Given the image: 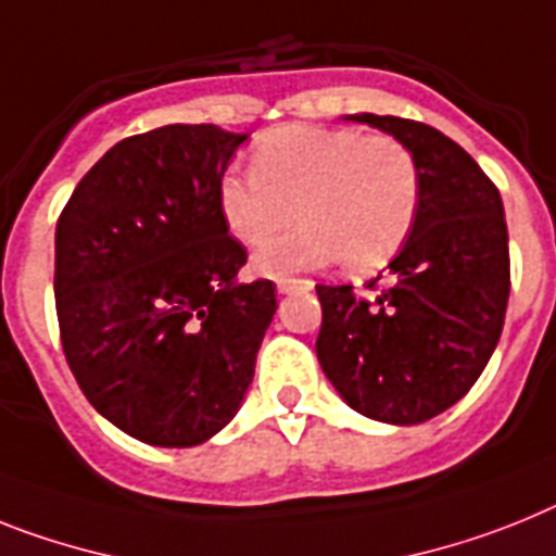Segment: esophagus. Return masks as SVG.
Here are the masks:
<instances>
[{
	"label": "esophagus",
	"mask_w": 556,
	"mask_h": 556,
	"mask_svg": "<svg viewBox=\"0 0 556 556\" xmlns=\"http://www.w3.org/2000/svg\"><path fill=\"white\" fill-rule=\"evenodd\" d=\"M314 288V282L311 279H279L277 282V291L282 293V296H288V293H296V291H311Z\"/></svg>",
	"instance_id": "1"
}]
</instances>
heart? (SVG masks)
I'll return each mask as SVG.
<instances>
[{
    "instance_id": "heart-1",
    "label": "heart",
    "mask_w": 556,
    "mask_h": 556,
    "mask_svg": "<svg viewBox=\"0 0 556 556\" xmlns=\"http://www.w3.org/2000/svg\"><path fill=\"white\" fill-rule=\"evenodd\" d=\"M217 208L228 235L256 249V270L286 277L339 260L348 274L384 268L413 235L421 169L407 143L348 127H291L260 138L251 172H226Z\"/></svg>"
}]
</instances>
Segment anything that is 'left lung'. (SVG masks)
<instances>
[{"label":"left lung","instance_id":"obj_1","mask_svg":"<svg viewBox=\"0 0 556 556\" xmlns=\"http://www.w3.org/2000/svg\"><path fill=\"white\" fill-rule=\"evenodd\" d=\"M344 118L407 143L421 169V208L376 296L316 286V356L348 407L395 427L424 424L469 393L501 339L508 305L501 191L427 124L372 112Z\"/></svg>","mask_w":556,"mask_h":556}]
</instances>
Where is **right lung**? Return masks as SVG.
I'll use <instances>...</instances> for the list:
<instances>
[{"label":"right lung","mask_w":556,"mask_h":556,"mask_svg":"<svg viewBox=\"0 0 556 556\" xmlns=\"http://www.w3.org/2000/svg\"><path fill=\"white\" fill-rule=\"evenodd\" d=\"M249 132L169 124L132 135L81 177L55 226V311L92 407L152 446H198L240 409L277 314L217 184Z\"/></svg>","instance_id":"right-lung-1"}]
</instances>
